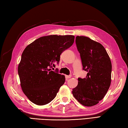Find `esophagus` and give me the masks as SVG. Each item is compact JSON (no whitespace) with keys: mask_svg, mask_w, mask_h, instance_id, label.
Here are the masks:
<instances>
[{"mask_svg":"<svg viewBox=\"0 0 128 128\" xmlns=\"http://www.w3.org/2000/svg\"><path fill=\"white\" fill-rule=\"evenodd\" d=\"M71 77H72V76H71V75H69V76H66V79H69V78H70Z\"/></svg>","mask_w":128,"mask_h":128,"instance_id":"esophagus-1","label":"esophagus"}]
</instances>
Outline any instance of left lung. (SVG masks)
Masks as SVG:
<instances>
[{
    "label": "left lung",
    "mask_w": 128,
    "mask_h": 128,
    "mask_svg": "<svg viewBox=\"0 0 128 128\" xmlns=\"http://www.w3.org/2000/svg\"><path fill=\"white\" fill-rule=\"evenodd\" d=\"M77 49L82 69L87 72L85 78H78V84L72 89L74 97L82 106L97 104L106 96L110 86L112 63L106 49L88 37L77 36Z\"/></svg>",
    "instance_id": "obj_1"
}]
</instances>
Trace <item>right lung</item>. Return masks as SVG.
Here are the masks:
<instances>
[{"instance_id": "right-lung-1", "label": "right lung", "mask_w": 128, "mask_h": 128, "mask_svg": "<svg viewBox=\"0 0 128 128\" xmlns=\"http://www.w3.org/2000/svg\"><path fill=\"white\" fill-rule=\"evenodd\" d=\"M74 36L40 37L28 45L22 55L18 74L24 94L38 106L48 104L56 98L66 78L51 68L59 64L60 54L70 47Z\"/></svg>"}]
</instances>
